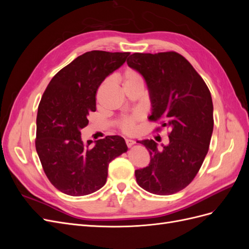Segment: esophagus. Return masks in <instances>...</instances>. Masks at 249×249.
Returning a JSON list of instances; mask_svg holds the SVG:
<instances>
[{
  "instance_id": "34e87169",
  "label": "esophagus",
  "mask_w": 249,
  "mask_h": 249,
  "mask_svg": "<svg viewBox=\"0 0 249 249\" xmlns=\"http://www.w3.org/2000/svg\"><path fill=\"white\" fill-rule=\"evenodd\" d=\"M125 143H126L127 147H131L132 145L135 144V141H134V140H131V139H125Z\"/></svg>"
}]
</instances>
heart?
Instances as JSON below:
<instances>
[{"instance_id":"b5f03b06","label":"heart","mask_w":249,"mask_h":249,"mask_svg":"<svg viewBox=\"0 0 249 249\" xmlns=\"http://www.w3.org/2000/svg\"><path fill=\"white\" fill-rule=\"evenodd\" d=\"M122 80H123L124 86L132 84V83L142 82L140 74L136 71H134L132 69H126L124 71ZM106 84H107V81L104 83L103 86H105ZM141 118H142V115L140 113H134V114L131 116H125L120 119L118 122V125L120 127V130H122L124 134L132 135L136 132V124Z\"/></svg>"}]
</instances>
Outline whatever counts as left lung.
<instances>
[{"instance_id": "left-lung-1", "label": "left lung", "mask_w": 249, "mask_h": 249, "mask_svg": "<svg viewBox=\"0 0 249 249\" xmlns=\"http://www.w3.org/2000/svg\"><path fill=\"white\" fill-rule=\"evenodd\" d=\"M127 65L144 78L152 102L153 122L170 130L169 143L138 141L150 156L148 166L135 170L137 184L153 194L183 190L197 175L212 137L213 102L202 78L176 52L134 53ZM159 130V129H157Z\"/></svg>"}]
</instances>
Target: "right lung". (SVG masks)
<instances>
[{
  "mask_svg": "<svg viewBox=\"0 0 249 249\" xmlns=\"http://www.w3.org/2000/svg\"><path fill=\"white\" fill-rule=\"evenodd\" d=\"M130 53L91 51L59 71L43 92L36 118L35 146L50 182L71 196L91 194L106 184L109 163L125 153L120 136H107L90 146L81 130L96 110L102 82L122 66Z\"/></svg>",
  "mask_w": 249,
  "mask_h": 249,
  "instance_id": "obj_1",
  "label": "right lung"
}]
</instances>
